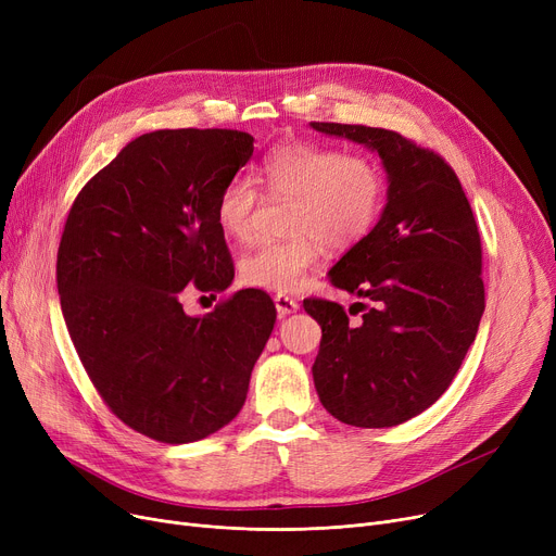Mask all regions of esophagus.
Here are the masks:
<instances>
[{"label": "esophagus", "mask_w": 556, "mask_h": 556, "mask_svg": "<svg viewBox=\"0 0 556 556\" xmlns=\"http://www.w3.org/2000/svg\"><path fill=\"white\" fill-rule=\"evenodd\" d=\"M275 306H277L279 317H286V315L295 313L300 308V304L293 298H288V295H275Z\"/></svg>", "instance_id": "obj_1"}]
</instances>
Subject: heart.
<instances>
[{
    "label": "heart",
    "instance_id": "b5f03b06",
    "mask_svg": "<svg viewBox=\"0 0 556 556\" xmlns=\"http://www.w3.org/2000/svg\"><path fill=\"white\" fill-rule=\"evenodd\" d=\"M261 185L275 198L293 200L288 241L258 243L239 261L248 286L293 293L319 263L325 243L342 250L374 227L386 195L378 164L358 153L313 141H288L263 160ZM258 191L250 178H231L218 193L214 216L227 239L248 241Z\"/></svg>",
    "mask_w": 556,
    "mask_h": 556
}]
</instances>
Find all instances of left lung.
I'll use <instances>...</instances> for the list:
<instances>
[{
    "mask_svg": "<svg viewBox=\"0 0 556 556\" xmlns=\"http://www.w3.org/2000/svg\"><path fill=\"white\" fill-rule=\"evenodd\" d=\"M313 130L363 143L388 173L374 229L329 270L363 298L358 325L327 300H304L323 327L313 363L319 401L338 421L390 428L440 399L476 340L484 313L480 231L455 170L386 128L323 124Z\"/></svg>",
    "mask_w": 556,
    "mask_h": 556,
    "instance_id": "obj_1",
    "label": "left lung"
}]
</instances>
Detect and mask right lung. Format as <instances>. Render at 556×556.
<instances>
[{
    "label": "right lung",
    "mask_w": 556,
    "mask_h": 556,
    "mask_svg": "<svg viewBox=\"0 0 556 556\" xmlns=\"http://www.w3.org/2000/svg\"><path fill=\"white\" fill-rule=\"evenodd\" d=\"M254 153L241 130L146 132L76 195L55 281L76 354L110 410L164 444L210 437L241 413L250 374L275 327V304L245 288L187 315L191 283L233 279L214 207Z\"/></svg>",
    "instance_id": "obj_1"
}]
</instances>
